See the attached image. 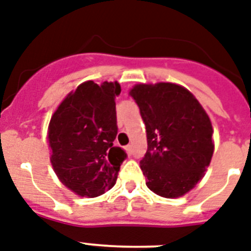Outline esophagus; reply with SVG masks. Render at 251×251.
Instances as JSON below:
<instances>
[{
	"label": "esophagus",
	"mask_w": 251,
	"mask_h": 251,
	"mask_svg": "<svg viewBox=\"0 0 251 251\" xmlns=\"http://www.w3.org/2000/svg\"><path fill=\"white\" fill-rule=\"evenodd\" d=\"M126 151H127L128 155H132V153H133V146H132V145H128V146L126 147Z\"/></svg>",
	"instance_id": "34e87169"
}]
</instances>
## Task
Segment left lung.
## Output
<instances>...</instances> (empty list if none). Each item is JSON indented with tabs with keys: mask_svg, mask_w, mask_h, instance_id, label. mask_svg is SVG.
Listing matches in <instances>:
<instances>
[{
	"mask_svg": "<svg viewBox=\"0 0 251 251\" xmlns=\"http://www.w3.org/2000/svg\"><path fill=\"white\" fill-rule=\"evenodd\" d=\"M147 133L141 160L146 185L157 196L177 198L194 188L213 155L209 117L190 91L169 82L140 83L129 91Z\"/></svg>",
	"mask_w": 251,
	"mask_h": 251,
	"instance_id": "1",
	"label": "left lung"
}]
</instances>
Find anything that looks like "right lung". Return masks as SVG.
<instances>
[{
    "label": "right lung",
    "instance_id": "obj_1",
    "mask_svg": "<svg viewBox=\"0 0 251 251\" xmlns=\"http://www.w3.org/2000/svg\"><path fill=\"white\" fill-rule=\"evenodd\" d=\"M118 82L81 83L52 115L48 128L50 162L62 184L77 196L94 198L114 187L127 153L114 146L118 133Z\"/></svg>",
    "mask_w": 251,
    "mask_h": 251
}]
</instances>
